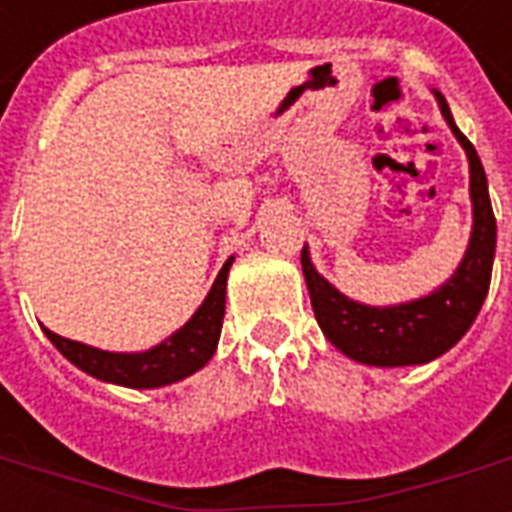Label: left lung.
<instances>
[{"mask_svg": "<svg viewBox=\"0 0 512 512\" xmlns=\"http://www.w3.org/2000/svg\"><path fill=\"white\" fill-rule=\"evenodd\" d=\"M436 100L442 108V117L447 119L455 138L466 149L469 196H472V212H475L469 248L458 270L453 272V278L428 297L390 305V308H374V305L343 297L316 272L311 256L302 248V275L311 292L316 322L335 349H341L346 357L363 365L398 368V365L431 363L464 338L488 294L491 267H494L496 220L491 199H488L486 171L472 141L455 128L447 100L439 92H436Z\"/></svg>", "mask_w": 512, "mask_h": 512, "instance_id": "left-lung-1", "label": "left lung"}]
</instances>
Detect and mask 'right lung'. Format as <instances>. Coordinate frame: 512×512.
Wrapping results in <instances>:
<instances>
[{
	"instance_id": "1",
	"label": "right lung",
	"mask_w": 512,
	"mask_h": 512,
	"mask_svg": "<svg viewBox=\"0 0 512 512\" xmlns=\"http://www.w3.org/2000/svg\"><path fill=\"white\" fill-rule=\"evenodd\" d=\"M231 261H234V256L223 264L207 300L201 302L199 311L190 316V322L147 352H103V349H95L87 343L62 338V335L51 333L48 327H43V333L70 363L81 368L84 374L100 379V382L136 387V390L179 382V379L204 368L215 354L220 327H223V313H226V278H229Z\"/></svg>"
}]
</instances>
